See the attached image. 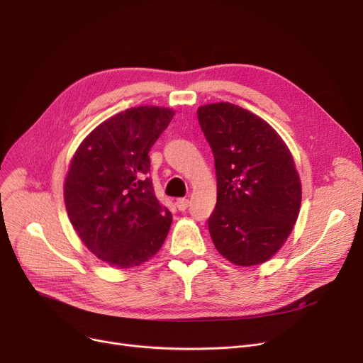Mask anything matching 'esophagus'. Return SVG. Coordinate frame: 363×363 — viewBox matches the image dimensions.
<instances>
[{
    "label": "esophagus",
    "mask_w": 363,
    "mask_h": 363,
    "mask_svg": "<svg viewBox=\"0 0 363 363\" xmlns=\"http://www.w3.org/2000/svg\"><path fill=\"white\" fill-rule=\"evenodd\" d=\"M188 206H189V200H188V199H178V200H177V207L179 208L181 212L186 211Z\"/></svg>",
    "instance_id": "obj_1"
}]
</instances>
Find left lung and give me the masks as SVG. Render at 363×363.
Returning a JSON list of instances; mask_svg holds the SVG:
<instances>
[{
	"label": "left lung",
	"mask_w": 363,
	"mask_h": 363,
	"mask_svg": "<svg viewBox=\"0 0 363 363\" xmlns=\"http://www.w3.org/2000/svg\"><path fill=\"white\" fill-rule=\"evenodd\" d=\"M215 157L218 200L208 218L216 250L237 266L271 259L297 220L301 185L290 150L255 113L231 103L197 110Z\"/></svg>",
	"instance_id": "obj_1"
}]
</instances>
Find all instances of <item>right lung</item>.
Returning <instances> with one entry per match:
<instances>
[{
  "instance_id": "1",
  "label": "right lung",
  "mask_w": 363,
  "mask_h": 363,
  "mask_svg": "<svg viewBox=\"0 0 363 363\" xmlns=\"http://www.w3.org/2000/svg\"><path fill=\"white\" fill-rule=\"evenodd\" d=\"M174 111L130 107L100 123L72 159L65 203L76 234L116 268H133L163 245L172 213L159 203L148 178V151Z\"/></svg>"
}]
</instances>
